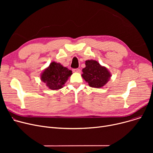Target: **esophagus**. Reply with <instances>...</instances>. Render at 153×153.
<instances>
[{"instance_id": "esophagus-1", "label": "esophagus", "mask_w": 153, "mask_h": 153, "mask_svg": "<svg viewBox=\"0 0 153 153\" xmlns=\"http://www.w3.org/2000/svg\"><path fill=\"white\" fill-rule=\"evenodd\" d=\"M72 71L74 72H81V70H80V69L79 68H77V69H72Z\"/></svg>"}]
</instances>
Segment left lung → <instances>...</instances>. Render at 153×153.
Masks as SVG:
<instances>
[{
    "label": "left lung",
    "instance_id": "8db88e82",
    "mask_svg": "<svg viewBox=\"0 0 153 153\" xmlns=\"http://www.w3.org/2000/svg\"><path fill=\"white\" fill-rule=\"evenodd\" d=\"M82 77L89 85L94 88H101L105 85L111 77L110 72L105 66H101L97 61H85V68L82 69Z\"/></svg>",
    "mask_w": 153,
    "mask_h": 153
}]
</instances>
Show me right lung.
<instances>
[{"label":"right lung","instance_id":"1","mask_svg":"<svg viewBox=\"0 0 153 153\" xmlns=\"http://www.w3.org/2000/svg\"><path fill=\"white\" fill-rule=\"evenodd\" d=\"M72 74V71L53 61L43 71L40 79L50 89L59 90L63 87Z\"/></svg>","mask_w":153,"mask_h":153}]
</instances>
